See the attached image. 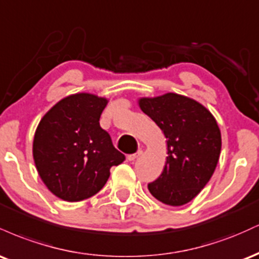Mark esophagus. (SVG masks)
I'll list each match as a JSON object with an SVG mask.
<instances>
[{"label":"esophagus","instance_id":"esophagus-1","mask_svg":"<svg viewBox=\"0 0 259 259\" xmlns=\"http://www.w3.org/2000/svg\"><path fill=\"white\" fill-rule=\"evenodd\" d=\"M141 154H142V151H141V150L136 151L135 153H132V154H129V156H127V160H130V162H133V160H135L136 158H139V157L141 156Z\"/></svg>","mask_w":259,"mask_h":259}]
</instances>
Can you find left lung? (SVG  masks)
<instances>
[{"label": "left lung", "instance_id": "left-lung-1", "mask_svg": "<svg viewBox=\"0 0 259 259\" xmlns=\"http://www.w3.org/2000/svg\"><path fill=\"white\" fill-rule=\"evenodd\" d=\"M140 108L167 138L168 157L162 174L148 190L169 206H183L201 192L214 173L222 136L210 112L178 94L141 99Z\"/></svg>", "mask_w": 259, "mask_h": 259}]
</instances>
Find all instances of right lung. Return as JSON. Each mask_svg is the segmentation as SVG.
Masks as SVG:
<instances>
[{"label": "right lung", "mask_w": 259, "mask_h": 259, "mask_svg": "<svg viewBox=\"0 0 259 259\" xmlns=\"http://www.w3.org/2000/svg\"><path fill=\"white\" fill-rule=\"evenodd\" d=\"M107 100L75 94L61 100L38 123L32 156L38 175L57 197L76 202L100 191L109 169L125 156L100 126Z\"/></svg>", "instance_id": "obj_1"}]
</instances>
